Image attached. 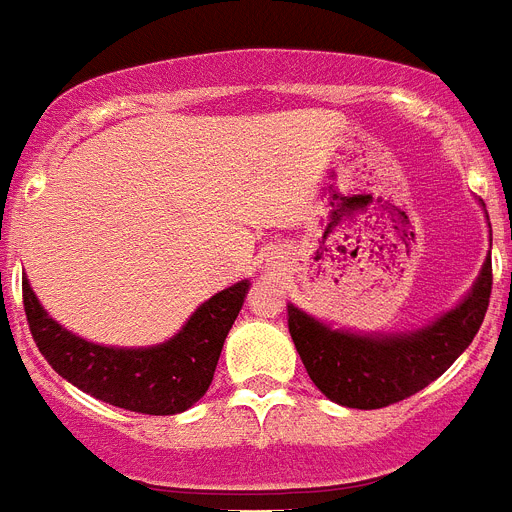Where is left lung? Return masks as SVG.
<instances>
[{
    "label": "left lung",
    "instance_id": "1",
    "mask_svg": "<svg viewBox=\"0 0 512 512\" xmlns=\"http://www.w3.org/2000/svg\"><path fill=\"white\" fill-rule=\"evenodd\" d=\"M492 294L487 257L474 289L432 325L395 336L333 330L289 304V333L307 375L330 401L349 409H382L427 388L468 349L482 328Z\"/></svg>",
    "mask_w": 512,
    "mask_h": 512
}]
</instances>
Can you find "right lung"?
<instances>
[{
  "mask_svg": "<svg viewBox=\"0 0 512 512\" xmlns=\"http://www.w3.org/2000/svg\"><path fill=\"white\" fill-rule=\"evenodd\" d=\"M247 291L249 281L218 291L171 341L150 349H114L72 336L46 315L28 278H23V307L38 351L64 380L119 409L169 416L190 409L210 388Z\"/></svg>",
  "mask_w": 512,
  "mask_h": 512,
  "instance_id": "add662e5",
  "label": "right lung"
}]
</instances>
